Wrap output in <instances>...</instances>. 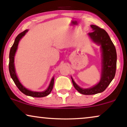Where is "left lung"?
<instances>
[{
	"mask_svg": "<svg viewBox=\"0 0 127 127\" xmlns=\"http://www.w3.org/2000/svg\"><path fill=\"white\" fill-rule=\"evenodd\" d=\"M93 32L88 35L94 42L100 45L102 51L101 78L98 84L89 88H82L76 84L72 77L74 87L81 94L94 95L105 91L116 74L117 65V53L116 48L107 33L98 26L91 25Z\"/></svg>",
	"mask_w": 127,
	"mask_h": 127,
	"instance_id": "1",
	"label": "left lung"
}]
</instances>
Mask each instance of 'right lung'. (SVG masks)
<instances>
[{"label":"right lung","instance_id":"right-lung-1","mask_svg":"<svg viewBox=\"0 0 127 127\" xmlns=\"http://www.w3.org/2000/svg\"><path fill=\"white\" fill-rule=\"evenodd\" d=\"M28 30L24 31V32H22L18 34L15 38L14 43L13 46H12L11 49L10 51V54H9V65H8V69H9V72L11 77L13 79L14 82L16 85L17 87L22 93L28 96H30L32 97H37V98H41V97H44L47 96L48 94H50L51 93L52 90L54 86V77H53V79H51V82L50 83L49 86L47 89L45 90L44 91L42 92H36V91H32L31 90H28L27 88H26L25 87H24L21 84V83L20 82L19 80L17 77L16 73H15V69L14 66V56L15 54L16 53V51L17 50V47H18V45L20 41V39L25 35Z\"/></svg>","mask_w":127,"mask_h":127}]
</instances>
